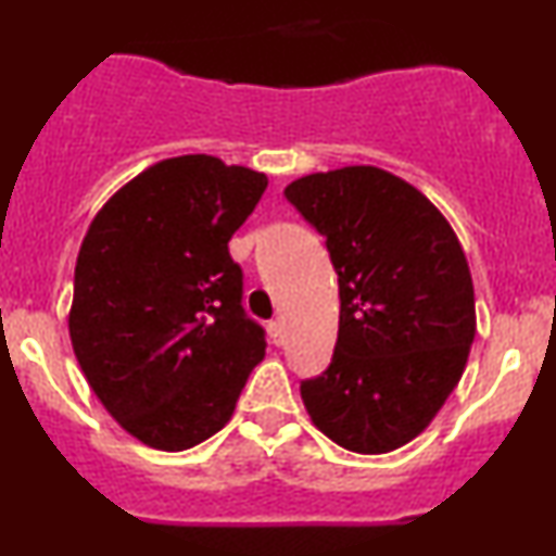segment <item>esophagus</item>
Here are the masks:
<instances>
[{
    "label": "esophagus",
    "mask_w": 556,
    "mask_h": 556,
    "mask_svg": "<svg viewBox=\"0 0 556 556\" xmlns=\"http://www.w3.org/2000/svg\"><path fill=\"white\" fill-rule=\"evenodd\" d=\"M269 334H271V342L274 344H282V340H285V327H282V321H271L269 324Z\"/></svg>",
    "instance_id": "obj_1"
}]
</instances>
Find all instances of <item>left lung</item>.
Returning a JSON list of instances; mask_svg holds the SVG:
<instances>
[{"mask_svg":"<svg viewBox=\"0 0 556 556\" xmlns=\"http://www.w3.org/2000/svg\"><path fill=\"white\" fill-rule=\"evenodd\" d=\"M285 195L327 238L340 282L334 358L300 397L331 442L384 455L429 429L465 371L468 258L444 214L387 169L314 172Z\"/></svg>","mask_w":556,"mask_h":556,"instance_id":"1","label":"left lung"}]
</instances>
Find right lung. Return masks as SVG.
Listing matches in <instances>:
<instances>
[{"instance_id":"add662e5","label":"right lung","mask_w":556,"mask_h":556,"mask_svg":"<svg viewBox=\"0 0 556 556\" xmlns=\"http://www.w3.org/2000/svg\"><path fill=\"white\" fill-rule=\"evenodd\" d=\"M266 185L264 172L208 154L162 159L88 225L70 342L106 413L146 446L182 452L225 429L264 361L227 242Z\"/></svg>"}]
</instances>
